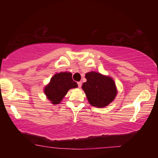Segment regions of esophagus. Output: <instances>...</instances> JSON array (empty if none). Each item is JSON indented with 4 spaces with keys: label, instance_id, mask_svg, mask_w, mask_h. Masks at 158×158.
I'll list each match as a JSON object with an SVG mask.
<instances>
[{
    "label": "esophagus",
    "instance_id": "1",
    "mask_svg": "<svg viewBox=\"0 0 158 158\" xmlns=\"http://www.w3.org/2000/svg\"><path fill=\"white\" fill-rule=\"evenodd\" d=\"M77 84H78V86L80 88V87H81V81H78V82H77Z\"/></svg>",
    "mask_w": 158,
    "mask_h": 158
}]
</instances>
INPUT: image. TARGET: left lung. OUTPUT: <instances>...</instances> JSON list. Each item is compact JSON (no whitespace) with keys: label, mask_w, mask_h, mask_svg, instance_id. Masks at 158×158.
Here are the masks:
<instances>
[{"label":"left lung","mask_w":158,"mask_h":158,"mask_svg":"<svg viewBox=\"0 0 158 158\" xmlns=\"http://www.w3.org/2000/svg\"><path fill=\"white\" fill-rule=\"evenodd\" d=\"M87 81L82 85L89 103L98 108L105 107L114 100L116 95V85L111 77L95 72L85 74Z\"/></svg>","instance_id":"1"}]
</instances>
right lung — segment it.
I'll return each instance as SVG.
<instances>
[{
	"label": "right lung",
	"instance_id": "add662e5",
	"mask_svg": "<svg viewBox=\"0 0 158 158\" xmlns=\"http://www.w3.org/2000/svg\"><path fill=\"white\" fill-rule=\"evenodd\" d=\"M78 86L73 81L70 73L56 74L50 80L49 85L44 88V93L53 105L59 104L68 90Z\"/></svg>",
	"mask_w": 158,
	"mask_h": 158
}]
</instances>
